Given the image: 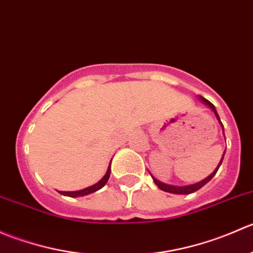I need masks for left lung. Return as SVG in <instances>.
Instances as JSON below:
<instances>
[{
  "label": "left lung",
  "mask_w": 253,
  "mask_h": 253,
  "mask_svg": "<svg viewBox=\"0 0 253 253\" xmlns=\"http://www.w3.org/2000/svg\"><path fill=\"white\" fill-rule=\"evenodd\" d=\"M200 98H201V100L203 101V103L207 104V105H208L209 108H211V110L214 111V114H215L216 119H218V120H219V122H220V124H221L220 119H219V115H218V112H216L215 108H214V105H213V104H211V101H209V100H207V99L202 98V96H200ZM221 127H223V131H224V126H223V124H221ZM224 154H225V152H224ZM223 158H224V155H223ZM223 158H221V160H220V163H219L218 168H216V169L214 170V171L211 172V174L209 175L208 177H206L205 180H202V181H201V182H197V183H195V185H190V186H183V187H176V186H170V185H167V183H163V182H160V181H158L157 178H154V177H153V176H152V177H153V180H154L155 185H157L158 187L160 188V190L165 191V192L176 193V195H190V193H192V192H196V191H198V190H200V188H202L203 186H205L207 182H209V181H211V178H213V176L216 174V171H218V169H219V167H220L221 162H223Z\"/></svg>",
  "instance_id": "left-lung-1"
}]
</instances>
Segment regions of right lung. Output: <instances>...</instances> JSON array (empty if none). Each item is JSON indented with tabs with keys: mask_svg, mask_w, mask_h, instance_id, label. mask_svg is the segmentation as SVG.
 I'll list each match as a JSON object with an SVG mask.
<instances>
[{
	"mask_svg": "<svg viewBox=\"0 0 253 253\" xmlns=\"http://www.w3.org/2000/svg\"><path fill=\"white\" fill-rule=\"evenodd\" d=\"M110 172H111V170H110V165H109L108 171H106L105 176H104V177L101 178L98 183H95V185L90 186V187H86V188H84V190H81V191H73V192H62V191H61L60 193L61 195L70 196V197H81V196H85V195H89V193L95 192V191L100 190L101 187H104V186H105V183L108 182L109 177H110Z\"/></svg>",
	"mask_w": 253,
	"mask_h": 253,
	"instance_id": "right-lung-1",
	"label": "right lung"
}]
</instances>
